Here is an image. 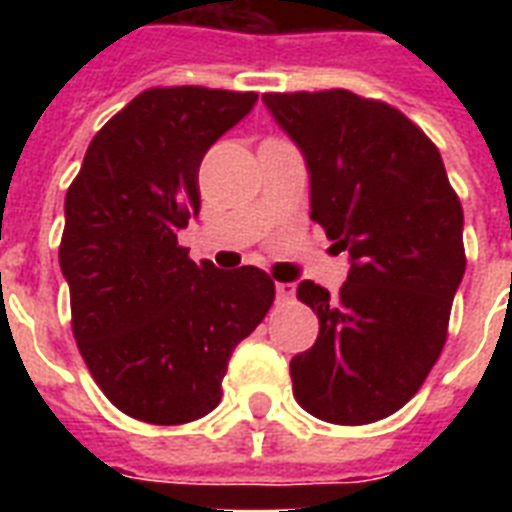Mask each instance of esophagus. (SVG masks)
<instances>
[{"label":"esophagus","instance_id":"esophagus-1","mask_svg":"<svg viewBox=\"0 0 512 512\" xmlns=\"http://www.w3.org/2000/svg\"><path fill=\"white\" fill-rule=\"evenodd\" d=\"M295 295V284H287V281H276V297L279 300H289Z\"/></svg>","mask_w":512,"mask_h":512}]
</instances>
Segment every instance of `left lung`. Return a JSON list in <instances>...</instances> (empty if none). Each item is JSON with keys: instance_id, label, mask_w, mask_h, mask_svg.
<instances>
[{"instance_id": "8db88e82", "label": "left lung", "mask_w": 512, "mask_h": 512, "mask_svg": "<svg viewBox=\"0 0 512 512\" xmlns=\"http://www.w3.org/2000/svg\"><path fill=\"white\" fill-rule=\"evenodd\" d=\"M265 108L305 156L311 220L350 257L332 297L303 281L319 316L313 348L289 364L305 412L366 425L398 412L441 356L465 276L462 207L428 135L348 90L268 92Z\"/></svg>"}]
</instances>
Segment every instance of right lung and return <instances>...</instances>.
I'll list each match as a JSON object with an SVG mask.
<instances>
[{
	"label": "right lung",
	"instance_id": "add662e5",
	"mask_svg": "<svg viewBox=\"0 0 512 512\" xmlns=\"http://www.w3.org/2000/svg\"><path fill=\"white\" fill-rule=\"evenodd\" d=\"M255 92L154 87L92 138L66 193L60 271L71 327L108 401L183 425L220 404L233 348L265 319L260 268L196 265L177 231L199 215V164L255 108Z\"/></svg>",
	"mask_w": 512,
	"mask_h": 512
}]
</instances>
